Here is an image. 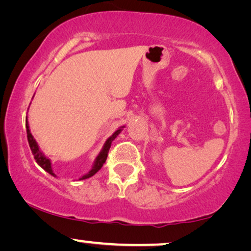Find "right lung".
Segmentation results:
<instances>
[{"mask_svg":"<svg viewBox=\"0 0 251 251\" xmlns=\"http://www.w3.org/2000/svg\"><path fill=\"white\" fill-rule=\"evenodd\" d=\"M123 128H125V126H120V128L116 130V131L113 133V135L111 137H108L107 140H106L104 146H102V149L100 152H99V154L97 156H96V159L94 161V164H92V168L91 170L89 171V173H87L85 175H83L81 178H78V180H82V179H87V178L89 177H92L96 173H98L99 170L101 169L102 164L105 163L106 159H107V154H108V151L109 149H111V145H112V142L114 140L116 137L119 136V133L122 131ZM26 131H27V139H28V144H29V147L30 150H32V153L34 155V159H35V161L37 162V164L42 168L43 170H46L48 174H50L51 176L53 177H57L56 175H54L53 170H52V166H51V160L49 159V157H47L46 155H44V153L42 152V151L40 150V146L39 144L36 143L35 138H34L32 133H30V130H29V125H28V121H27V116H26Z\"/></svg>","mask_w":251,"mask_h":251,"instance_id":"add662e5","label":"right lung"}]
</instances>
